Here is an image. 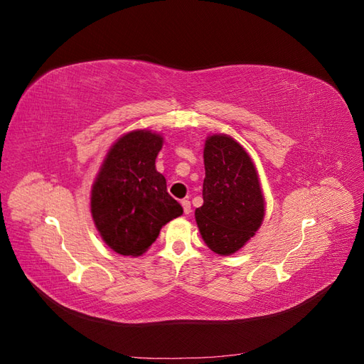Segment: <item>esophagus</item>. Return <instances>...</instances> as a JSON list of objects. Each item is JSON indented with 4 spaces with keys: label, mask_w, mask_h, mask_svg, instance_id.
Instances as JSON below:
<instances>
[{
    "label": "esophagus",
    "mask_w": 364,
    "mask_h": 364,
    "mask_svg": "<svg viewBox=\"0 0 364 364\" xmlns=\"http://www.w3.org/2000/svg\"><path fill=\"white\" fill-rule=\"evenodd\" d=\"M181 205H182V208H183V213H185L186 215H188V214L191 213V203H190V200H182Z\"/></svg>",
    "instance_id": "obj_1"
}]
</instances>
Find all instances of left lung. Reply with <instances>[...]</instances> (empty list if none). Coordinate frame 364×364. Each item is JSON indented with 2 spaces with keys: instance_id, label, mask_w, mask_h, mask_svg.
Here are the masks:
<instances>
[{
  "instance_id": "obj_1",
  "label": "left lung",
  "mask_w": 364,
  "mask_h": 364,
  "mask_svg": "<svg viewBox=\"0 0 364 364\" xmlns=\"http://www.w3.org/2000/svg\"><path fill=\"white\" fill-rule=\"evenodd\" d=\"M203 164V205L196 209V222L209 249L232 255L255 235L266 214L258 171L246 149L226 134L206 138Z\"/></svg>"
}]
</instances>
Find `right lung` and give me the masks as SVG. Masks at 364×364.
Listing matches in <instances>:
<instances>
[{"mask_svg":"<svg viewBox=\"0 0 364 364\" xmlns=\"http://www.w3.org/2000/svg\"><path fill=\"white\" fill-rule=\"evenodd\" d=\"M162 144L164 136L156 132H127L109 149L92 183L94 225L105 243L119 255L141 257L162 226L183 213L156 170Z\"/></svg>","mask_w":364,"mask_h":364,"instance_id":"right-lung-1","label":"right lung"}]
</instances>
